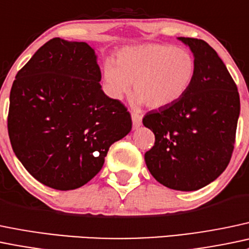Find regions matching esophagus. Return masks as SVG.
<instances>
[{
  "mask_svg": "<svg viewBox=\"0 0 249 249\" xmlns=\"http://www.w3.org/2000/svg\"><path fill=\"white\" fill-rule=\"evenodd\" d=\"M132 118V124H133V129H138V127L142 125V116L137 112H132L131 114Z\"/></svg>",
  "mask_w": 249,
  "mask_h": 249,
  "instance_id": "obj_1",
  "label": "esophagus"
}]
</instances>
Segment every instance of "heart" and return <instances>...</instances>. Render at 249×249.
Listing matches in <instances>:
<instances>
[{
	"label": "heart",
	"mask_w": 249,
	"mask_h": 249,
	"mask_svg": "<svg viewBox=\"0 0 249 249\" xmlns=\"http://www.w3.org/2000/svg\"><path fill=\"white\" fill-rule=\"evenodd\" d=\"M196 69V59L188 50L150 43L120 49L116 63L109 59L105 62L103 78L112 99H122L133 82L136 104L163 108L187 93Z\"/></svg>",
	"instance_id": "heart-1"
}]
</instances>
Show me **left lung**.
<instances>
[{"label":"left lung","instance_id":"1","mask_svg":"<svg viewBox=\"0 0 249 249\" xmlns=\"http://www.w3.org/2000/svg\"><path fill=\"white\" fill-rule=\"evenodd\" d=\"M178 39L192 51L196 76L179 101L143 118V125L155 135V144L144 160L163 186L197 191L216 180L229 164L240 96L227 67L206 41Z\"/></svg>","mask_w":249,"mask_h":249}]
</instances>
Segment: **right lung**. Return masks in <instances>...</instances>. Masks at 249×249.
I'll return each mask as SVG.
<instances>
[{
	"label": "right lung",
	"instance_id": "obj_1",
	"mask_svg": "<svg viewBox=\"0 0 249 249\" xmlns=\"http://www.w3.org/2000/svg\"><path fill=\"white\" fill-rule=\"evenodd\" d=\"M95 51L85 41L53 38L13 82L8 135L35 179L59 191L87 184L109 146L131 131V116L101 89Z\"/></svg>",
	"mask_w": 249,
	"mask_h": 249
}]
</instances>
